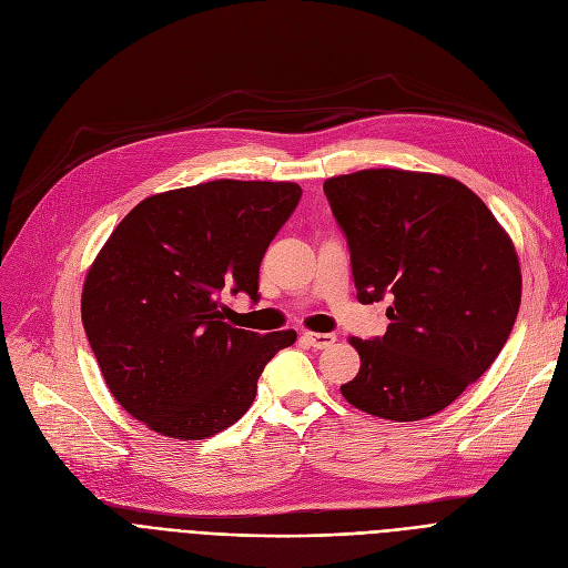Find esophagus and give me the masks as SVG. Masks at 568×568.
<instances>
[{
  "mask_svg": "<svg viewBox=\"0 0 568 568\" xmlns=\"http://www.w3.org/2000/svg\"><path fill=\"white\" fill-rule=\"evenodd\" d=\"M302 338H304L306 345H311V347H315V349H326V347H332V345L336 343V334H313V332H304Z\"/></svg>",
  "mask_w": 568,
  "mask_h": 568,
  "instance_id": "esophagus-1",
  "label": "esophagus"
}]
</instances>
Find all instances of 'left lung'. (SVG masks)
<instances>
[{
	"label": "left lung",
	"instance_id": "left-lung-1",
	"mask_svg": "<svg viewBox=\"0 0 568 568\" xmlns=\"http://www.w3.org/2000/svg\"><path fill=\"white\" fill-rule=\"evenodd\" d=\"M352 260L356 300L392 324L349 338L362 368L345 400L389 422L452 405L497 359L520 308V264L479 195L452 176L359 170L324 182Z\"/></svg>",
	"mask_w": 568,
	"mask_h": 568
}]
</instances>
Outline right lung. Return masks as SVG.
I'll return each instance as SVG.
<instances>
[{"label":"right lung","mask_w":568,"mask_h":568,"mask_svg":"<svg viewBox=\"0 0 568 568\" xmlns=\"http://www.w3.org/2000/svg\"><path fill=\"white\" fill-rule=\"evenodd\" d=\"M302 200L292 182L219 179L142 200L114 227L82 287V324L108 389L174 439L242 419L257 379L296 334L225 322L221 296L260 300V262Z\"/></svg>","instance_id":"obj_1"}]
</instances>
